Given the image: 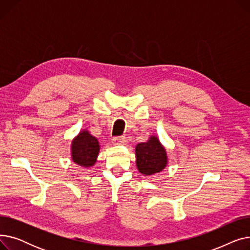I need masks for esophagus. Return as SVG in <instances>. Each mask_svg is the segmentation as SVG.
<instances>
[{
    "label": "esophagus",
    "instance_id": "esophagus-1",
    "mask_svg": "<svg viewBox=\"0 0 250 250\" xmlns=\"http://www.w3.org/2000/svg\"><path fill=\"white\" fill-rule=\"evenodd\" d=\"M112 143L114 145H125L126 143V138L125 136H121V137H114L112 139Z\"/></svg>",
    "mask_w": 250,
    "mask_h": 250
}]
</instances>
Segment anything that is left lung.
Segmentation results:
<instances>
[{
	"mask_svg": "<svg viewBox=\"0 0 250 250\" xmlns=\"http://www.w3.org/2000/svg\"><path fill=\"white\" fill-rule=\"evenodd\" d=\"M136 158L138 170L144 175L158 173L167 165L165 148L155 136H152L146 143L138 144L136 146Z\"/></svg>",
	"mask_w": 250,
	"mask_h": 250,
	"instance_id": "obj_1",
	"label": "left lung"
}]
</instances>
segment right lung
I'll list each match as a JSON object with an SVG mask.
<instances>
[{
	"instance_id": "add662e5",
	"label": "right lung",
	"mask_w": 250,
	"mask_h": 250,
	"mask_svg": "<svg viewBox=\"0 0 250 250\" xmlns=\"http://www.w3.org/2000/svg\"><path fill=\"white\" fill-rule=\"evenodd\" d=\"M98 140L91 136L88 130H82L72 141V159L85 168L93 166L99 153Z\"/></svg>"
}]
</instances>
